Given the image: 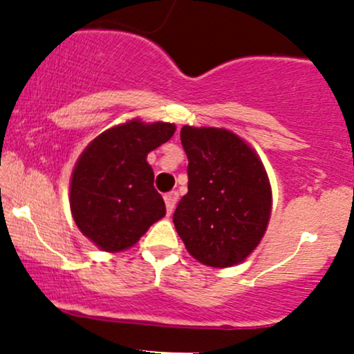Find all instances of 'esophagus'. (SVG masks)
Masks as SVG:
<instances>
[{"label":"esophagus","instance_id":"esophagus-1","mask_svg":"<svg viewBox=\"0 0 354 354\" xmlns=\"http://www.w3.org/2000/svg\"><path fill=\"white\" fill-rule=\"evenodd\" d=\"M165 203H166V211H168V214H171L174 206H176V203H178V193H176V191L166 193L165 194Z\"/></svg>","mask_w":354,"mask_h":354}]
</instances>
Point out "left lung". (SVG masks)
<instances>
[{"instance_id": "8db88e82", "label": "left lung", "mask_w": 354, "mask_h": 354, "mask_svg": "<svg viewBox=\"0 0 354 354\" xmlns=\"http://www.w3.org/2000/svg\"><path fill=\"white\" fill-rule=\"evenodd\" d=\"M188 156V193L173 214L188 253L201 265H239L265 236L273 206L258 153L225 128H181Z\"/></svg>"}]
</instances>
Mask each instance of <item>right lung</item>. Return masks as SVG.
Listing matches in <instances>:
<instances>
[{
    "instance_id": "obj_1",
    "label": "right lung",
    "mask_w": 354,
    "mask_h": 354,
    "mask_svg": "<svg viewBox=\"0 0 354 354\" xmlns=\"http://www.w3.org/2000/svg\"><path fill=\"white\" fill-rule=\"evenodd\" d=\"M174 131L173 123L133 118L100 133L80 154L71 173L70 208L81 233L100 250L120 253L135 246L166 214L146 156Z\"/></svg>"
}]
</instances>
